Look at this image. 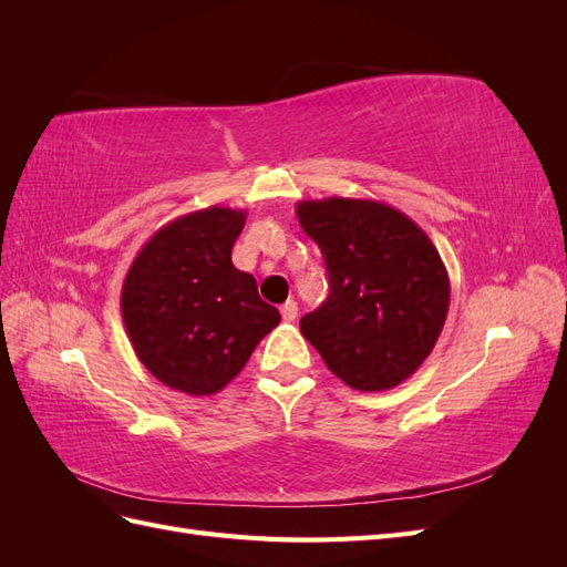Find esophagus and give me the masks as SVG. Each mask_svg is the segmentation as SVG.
<instances>
[{
  "label": "esophagus",
  "mask_w": 567,
  "mask_h": 567,
  "mask_svg": "<svg viewBox=\"0 0 567 567\" xmlns=\"http://www.w3.org/2000/svg\"><path fill=\"white\" fill-rule=\"evenodd\" d=\"M281 317H284V321H296V317H298V302L296 300H286L281 305Z\"/></svg>",
  "instance_id": "obj_1"
}]
</instances>
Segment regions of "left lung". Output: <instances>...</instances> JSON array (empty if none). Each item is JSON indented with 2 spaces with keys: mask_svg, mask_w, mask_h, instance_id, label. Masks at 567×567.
<instances>
[{
  "mask_svg": "<svg viewBox=\"0 0 567 567\" xmlns=\"http://www.w3.org/2000/svg\"><path fill=\"white\" fill-rule=\"evenodd\" d=\"M296 215L321 248L331 286L300 319L302 336L354 390L404 383L433 352L450 310L437 248L414 219L379 200H300Z\"/></svg>",
  "mask_w": 567,
  "mask_h": 567,
  "instance_id": "obj_1",
  "label": "left lung"
}]
</instances>
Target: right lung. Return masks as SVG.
<instances>
[{
  "mask_svg": "<svg viewBox=\"0 0 567 567\" xmlns=\"http://www.w3.org/2000/svg\"><path fill=\"white\" fill-rule=\"evenodd\" d=\"M244 225L246 210L210 205L167 221L134 257L120 312L140 362L167 388L219 392L281 321L231 262Z\"/></svg>",
  "mask_w": 567,
  "mask_h": 567,
  "instance_id": "right-lung-1",
  "label": "right lung"
}]
</instances>
